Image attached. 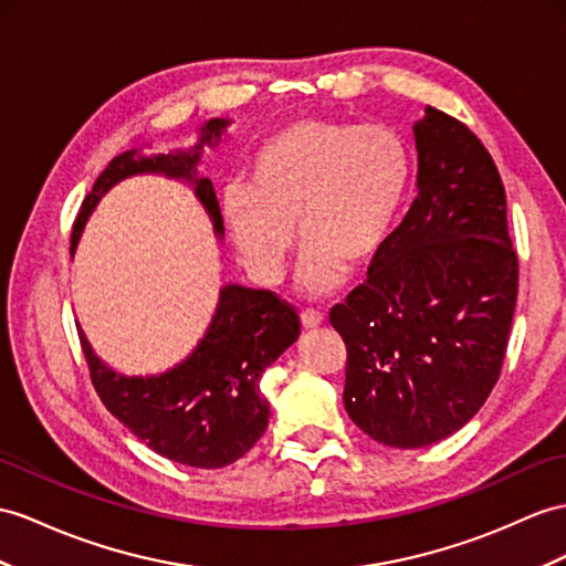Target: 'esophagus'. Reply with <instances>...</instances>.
Wrapping results in <instances>:
<instances>
[{
	"label": "esophagus",
	"mask_w": 566,
	"mask_h": 566,
	"mask_svg": "<svg viewBox=\"0 0 566 566\" xmlns=\"http://www.w3.org/2000/svg\"><path fill=\"white\" fill-rule=\"evenodd\" d=\"M300 322H302V326H305V328H316V326L324 322V314L316 312V310H302Z\"/></svg>",
	"instance_id": "1"
}]
</instances>
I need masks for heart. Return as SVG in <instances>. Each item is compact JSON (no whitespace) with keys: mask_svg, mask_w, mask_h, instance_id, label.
<instances>
[{"mask_svg":"<svg viewBox=\"0 0 566 566\" xmlns=\"http://www.w3.org/2000/svg\"><path fill=\"white\" fill-rule=\"evenodd\" d=\"M406 142L379 124L297 119L259 148L250 182L220 189V216L242 264L275 285L295 244L305 254L297 281L307 295H328L346 266H365L387 244L410 187Z\"/></svg>","mask_w":566,"mask_h":566,"instance_id":"heart-1","label":"heart"}]
</instances>
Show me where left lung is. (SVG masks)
Here are the masks:
<instances>
[{
	"instance_id": "8db88e82",
	"label": "left lung",
	"mask_w": 566,
	"mask_h": 566,
	"mask_svg": "<svg viewBox=\"0 0 566 566\" xmlns=\"http://www.w3.org/2000/svg\"><path fill=\"white\" fill-rule=\"evenodd\" d=\"M418 197L328 319L348 350L343 403L375 442L453 434L500 379L518 293L497 165L457 117L416 122Z\"/></svg>"
}]
</instances>
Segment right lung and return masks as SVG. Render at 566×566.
<instances>
[{
    "label": "right lung",
    "instance_id": "1",
    "mask_svg": "<svg viewBox=\"0 0 566 566\" xmlns=\"http://www.w3.org/2000/svg\"><path fill=\"white\" fill-rule=\"evenodd\" d=\"M228 119H209L191 150L144 158L127 150L109 160L95 179L93 191L81 203L72 230V254L95 203L119 179L163 172L195 185L218 235L223 216L209 177L197 175L201 148L216 146ZM300 336V316L271 291H254L230 283L220 287L213 322L185 363L154 377H124L93 353L84 331L81 348L91 369V381L113 416L127 424L146 447L160 457L191 468H223L242 459L269 424V401L259 381L266 367Z\"/></svg>",
    "mask_w": 566,
    "mask_h": 566
}]
</instances>
